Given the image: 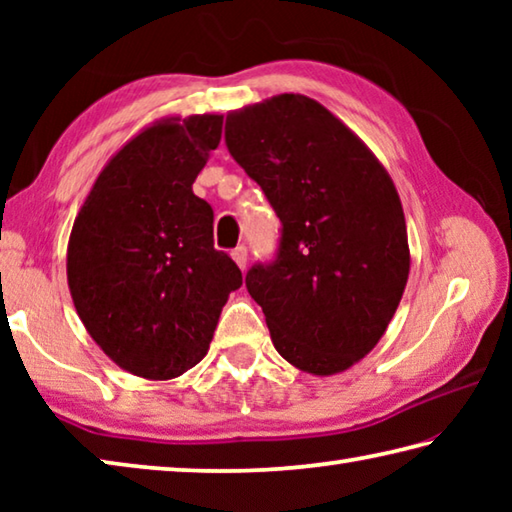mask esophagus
Here are the masks:
<instances>
[{
    "label": "esophagus",
    "mask_w": 512,
    "mask_h": 512,
    "mask_svg": "<svg viewBox=\"0 0 512 512\" xmlns=\"http://www.w3.org/2000/svg\"><path fill=\"white\" fill-rule=\"evenodd\" d=\"M232 259H235L241 271H246V264H248V250H246V246H237L235 250H232Z\"/></svg>",
    "instance_id": "obj_1"
}]
</instances>
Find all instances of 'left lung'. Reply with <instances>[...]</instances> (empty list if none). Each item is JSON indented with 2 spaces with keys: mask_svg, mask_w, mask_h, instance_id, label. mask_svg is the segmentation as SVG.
<instances>
[{
  "mask_svg": "<svg viewBox=\"0 0 512 512\" xmlns=\"http://www.w3.org/2000/svg\"><path fill=\"white\" fill-rule=\"evenodd\" d=\"M225 144L282 221L277 259L246 275L275 350L309 375L352 368L384 336L409 280L393 178L305 94L228 112Z\"/></svg>",
  "mask_w": 512,
  "mask_h": 512,
  "instance_id": "8db88e82",
  "label": "left lung"
}]
</instances>
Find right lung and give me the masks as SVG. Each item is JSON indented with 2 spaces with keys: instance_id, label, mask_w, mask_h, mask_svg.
<instances>
[{
  "instance_id": "1",
  "label": "right lung",
  "mask_w": 512,
  "mask_h": 512,
  "mask_svg": "<svg viewBox=\"0 0 512 512\" xmlns=\"http://www.w3.org/2000/svg\"><path fill=\"white\" fill-rule=\"evenodd\" d=\"M223 115L162 117L106 162L76 214L67 284L76 314L119 368L151 381L201 361L241 271L214 250V212L194 180Z\"/></svg>"
}]
</instances>
